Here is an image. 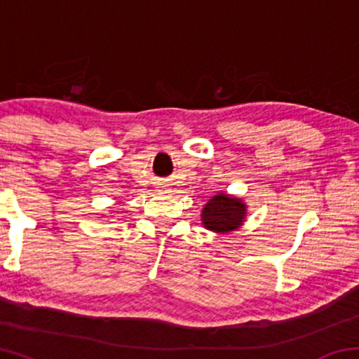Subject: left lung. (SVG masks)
<instances>
[{"label":"left lung","mask_w":359,"mask_h":359,"mask_svg":"<svg viewBox=\"0 0 359 359\" xmlns=\"http://www.w3.org/2000/svg\"><path fill=\"white\" fill-rule=\"evenodd\" d=\"M247 205L242 199L229 196L226 193H218L204 205L201 220L204 228L214 233H231L238 229L245 220Z\"/></svg>","instance_id":"8db88e82"}]
</instances>
